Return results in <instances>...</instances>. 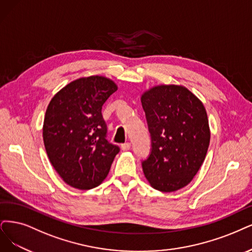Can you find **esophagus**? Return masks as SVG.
Returning <instances> with one entry per match:
<instances>
[{"mask_svg": "<svg viewBox=\"0 0 252 252\" xmlns=\"http://www.w3.org/2000/svg\"><path fill=\"white\" fill-rule=\"evenodd\" d=\"M121 148H123V151H128L129 148H131V143L126 142L124 144H121Z\"/></svg>", "mask_w": 252, "mask_h": 252, "instance_id": "34e87169", "label": "esophagus"}]
</instances>
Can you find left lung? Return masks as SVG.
Segmentation results:
<instances>
[{
	"mask_svg": "<svg viewBox=\"0 0 252 252\" xmlns=\"http://www.w3.org/2000/svg\"><path fill=\"white\" fill-rule=\"evenodd\" d=\"M142 107L152 148L142 161L152 187L173 192L187 186L199 170L210 144L207 111L187 88L160 85L144 92Z\"/></svg>",
	"mask_w": 252,
	"mask_h": 252,
	"instance_id": "left-lung-1",
	"label": "left lung"
}]
</instances>
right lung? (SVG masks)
<instances>
[{
	"label": "right lung",
	"mask_w": 252,
	"mask_h": 252,
	"mask_svg": "<svg viewBox=\"0 0 252 252\" xmlns=\"http://www.w3.org/2000/svg\"><path fill=\"white\" fill-rule=\"evenodd\" d=\"M117 90L105 77L69 83L52 98L43 121V142L55 170L73 188L92 189L106 179L120 148L107 140L101 108Z\"/></svg>",
	"instance_id": "1"
}]
</instances>
